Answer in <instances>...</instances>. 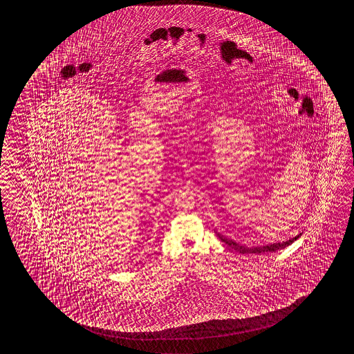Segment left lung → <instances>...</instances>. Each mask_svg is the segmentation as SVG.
<instances>
[{"mask_svg":"<svg viewBox=\"0 0 354 354\" xmlns=\"http://www.w3.org/2000/svg\"><path fill=\"white\" fill-rule=\"evenodd\" d=\"M218 234V238H220V241H224L226 245H229L230 248H233L234 250H236V252H239L241 254H250V253H256V254H261V253H267V252H276V250H279V249L285 248V247H288L290 244H292L300 235H297V236H295L292 239H290V241H282V243H273V244H270V245H263V247H252V248H248V247H244V245H241L239 243H236V241H232V239H227L225 236H223V235H220Z\"/></svg>","mask_w":354,"mask_h":354,"instance_id":"8db88e82","label":"left lung"}]
</instances>
